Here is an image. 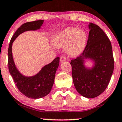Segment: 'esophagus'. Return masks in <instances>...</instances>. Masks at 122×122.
<instances>
[{
	"instance_id": "obj_1",
	"label": "esophagus",
	"mask_w": 122,
	"mask_h": 122,
	"mask_svg": "<svg viewBox=\"0 0 122 122\" xmlns=\"http://www.w3.org/2000/svg\"><path fill=\"white\" fill-rule=\"evenodd\" d=\"M66 61V57H65L64 56H61V58H60V61Z\"/></svg>"
}]
</instances>
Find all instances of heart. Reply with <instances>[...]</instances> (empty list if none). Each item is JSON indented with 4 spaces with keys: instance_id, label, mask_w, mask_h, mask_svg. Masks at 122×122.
I'll return each instance as SVG.
<instances>
[{
    "instance_id": "heart-1",
    "label": "heart",
    "mask_w": 122,
    "mask_h": 122,
    "mask_svg": "<svg viewBox=\"0 0 122 122\" xmlns=\"http://www.w3.org/2000/svg\"><path fill=\"white\" fill-rule=\"evenodd\" d=\"M87 33L84 30L69 27L54 36L52 43L55 47L66 46V52L70 56H76L85 46Z\"/></svg>"
}]
</instances>
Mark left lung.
I'll use <instances>...</instances> for the list:
<instances>
[{
    "mask_svg": "<svg viewBox=\"0 0 122 122\" xmlns=\"http://www.w3.org/2000/svg\"><path fill=\"white\" fill-rule=\"evenodd\" d=\"M87 45L80 56L71 60L72 76L77 91L82 96L92 98L106 89L114 69V59L110 40L99 26L90 23ZM94 61L91 69L84 65V59Z\"/></svg>",
    "mask_w": 122,
    "mask_h": 122,
    "instance_id": "left-lung-1",
    "label": "left lung"
}]
</instances>
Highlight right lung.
Listing matches in <instances>:
<instances>
[{
  "instance_id": "obj_1",
  "label": "right lung",
  "mask_w": 122,
  "mask_h": 122,
  "mask_svg": "<svg viewBox=\"0 0 122 122\" xmlns=\"http://www.w3.org/2000/svg\"><path fill=\"white\" fill-rule=\"evenodd\" d=\"M43 20H37L22 24L12 37L8 48V68L19 90L27 97L37 99L47 96L53 85L56 71L59 66V57H57L49 64L44 66L36 75L25 76L20 73L14 63L12 45L21 33L27 31L40 29Z\"/></svg>"
}]
</instances>
